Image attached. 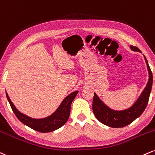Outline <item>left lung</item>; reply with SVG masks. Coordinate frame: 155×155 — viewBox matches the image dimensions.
Masks as SVG:
<instances>
[{
  "label": "left lung",
  "mask_w": 155,
  "mask_h": 155,
  "mask_svg": "<svg viewBox=\"0 0 155 155\" xmlns=\"http://www.w3.org/2000/svg\"><path fill=\"white\" fill-rule=\"evenodd\" d=\"M130 48L133 51L141 52V51L136 46L130 45ZM144 59L147 65L150 78H149L146 88L143 89L141 96L131 107L123 111H114L104 104V103H103L94 93L92 107L93 112L98 120L103 123L104 125L112 127V128H123L135 120L145 110L148 104L149 99H150L151 91H152L153 76H152L150 65L145 56Z\"/></svg>",
  "instance_id": "8db88e82"
}]
</instances>
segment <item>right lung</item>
Returning <instances> with one entry per match:
<instances>
[{
  "label": "right lung",
  "mask_w": 155,
  "mask_h": 155,
  "mask_svg": "<svg viewBox=\"0 0 155 155\" xmlns=\"http://www.w3.org/2000/svg\"><path fill=\"white\" fill-rule=\"evenodd\" d=\"M78 91H76L70 95H68L63 100L60 106L51 115L48 117L42 118V119H34L25 115L18 111L14 104L12 102L10 98L6 93V97L13 112L15 114L16 117L23 124L30 127L35 130L41 133H48L61 128L67 123L70 114V108L72 101H73Z\"/></svg>",
  "instance_id": "obj_1"
}]
</instances>
